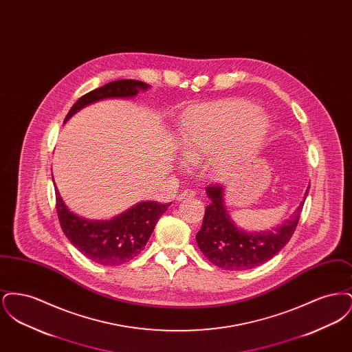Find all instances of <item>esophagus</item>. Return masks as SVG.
<instances>
[{
    "label": "esophagus",
    "mask_w": 352,
    "mask_h": 352,
    "mask_svg": "<svg viewBox=\"0 0 352 352\" xmlns=\"http://www.w3.org/2000/svg\"><path fill=\"white\" fill-rule=\"evenodd\" d=\"M192 197H195V191H192V190H184V192H181V194L177 197V199H178V201H182V199H188V198H192Z\"/></svg>",
    "instance_id": "obj_1"
}]
</instances>
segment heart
<instances>
[{
	"instance_id": "obj_1",
	"label": "heart",
	"mask_w": 352,
	"mask_h": 352,
	"mask_svg": "<svg viewBox=\"0 0 352 352\" xmlns=\"http://www.w3.org/2000/svg\"><path fill=\"white\" fill-rule=\"evenodd\" d=\"M270 129L268 116L253 104L240 99H226L188 108L179 120L178 141L190 162H199L221 143L210 158L207 168L215 177H224L234 164L236 154L231 149H252L260 146Z\"/></svg>"
}]
</instances>
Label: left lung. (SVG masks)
I'll use <instances>...</instances> for the list:
<instances>
[{
  "instance_id": "obj_1",
  "label": "left lung",
  "mask_w": 352,
  "mask_h": 352,
  "mask_svg": "<svg viewBox=\"0 0 352 352\" xmlns=\"http://www.w3.org/2000/svg\"><path fill=\"white\" fill-rule=\"evenodd\" d=\"M310 186L294 214L270 231L247 232L236 227L224 204V187L206 188L211 203L206 206L201 231L195 239L203 254L219 268L247 270L267 263L281 251L294 234Z\"/></svg>"
}]
</instances>
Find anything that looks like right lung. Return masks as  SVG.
I'll return each mask as SVG.
<instances>
[{
	"mask_svg": "<svg viewBox=\"0 0 352 352\" xmlns=\"http://www.w3.org/2000/svg\"><path fill=\"white\" fill-rule=\"evenodd\" d=\"M149 84L124 79L105 84L76 101L65 122L84 107L105 99H131ZM54 181V178H52ZM56 212L60 227L71 244L96 264L116 267L133 260L146 245L151 232L171 203L141 201L111 220H89L69 211L55 186Z\"/></svg>",
	"mask_w": 352,
	"mask_h": 352,
	"instance_id": "add662e5",
	"label": "right lung"
}]
</instances>
